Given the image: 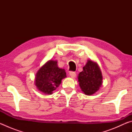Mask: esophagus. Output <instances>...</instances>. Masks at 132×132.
Returning <instances> with one entry per match:
<instances>
[{
	"instance_id": "1",
	"label": "esophagus",
	"mask_w": 132,
	"mask_h": 132,
	"mask_svg": "<svg viewBox=\"0 0 132 132\" xmlns=\"http://www.w3.org/2000/svg\"><path fill=\"white\" fill-rule=\"evenodd\" d=\"M69 75L70 76L71 78H75L76 76V73L74 72V71H70V73H69Z\"/></svg>"
}]
</instances>
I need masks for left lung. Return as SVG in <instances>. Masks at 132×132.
<instances>
[{
    "label": "left lung",
    "instance_id": "1",
    "mask_svg": "<svg viewBox=\"0 0 132 132\" xmlns=\"http://www.w3.org/2000/svg\"><path fill=\"white\" fill-rule=\"evenodd\" d=\"M78 81L85 94L91 95L97 92L102 84V75L98 64L88 60L83 67V70L78 76Z\"/></svg>",
    "mask_w": 132,
    "mask_h": 132
}]
</instances>
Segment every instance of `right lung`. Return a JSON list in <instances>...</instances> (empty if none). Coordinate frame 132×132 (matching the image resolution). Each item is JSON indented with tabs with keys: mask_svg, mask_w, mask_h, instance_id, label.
Wrapping results in <instances>:
<instances>
[{
	"mask_svg": "<svg viewBox=\"0 0 132 132\" xmlns=\"http://www.w3.org/2000/svg\"><path fill=\"white\" fill-rule=\"evenodd\" d=\"M57 63L56 61L50 60L37 71L35 84L42 93L52 94L61 84L62 80L66 77L65 70L59 68Z\"/></svg>",
	"mask_w": 132,
	"mask_h": 132,
	"instance_id": "1",
	"label": "right lung"
}]
</instances>
